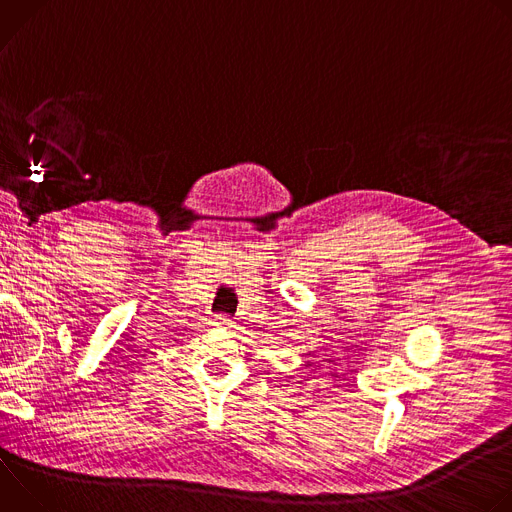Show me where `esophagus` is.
Segmentation results:
<instances>
[{"instance_id":"esophagus-1","label":"esophagus","mask_w":512,"mask_h":512,"mask_svg":"<svg viewBox=\"0 0 512 512\" xmlns=\"http://www.w3.org/2000/svg\"><path fill=\"white\" fill-rule=\"evenodd\" d=\"M214 326H218V328H225V330H231V328L235 326V322H233L229 316H225V314H218V316L214 318Z\"/></svg>"}]
</instances>
